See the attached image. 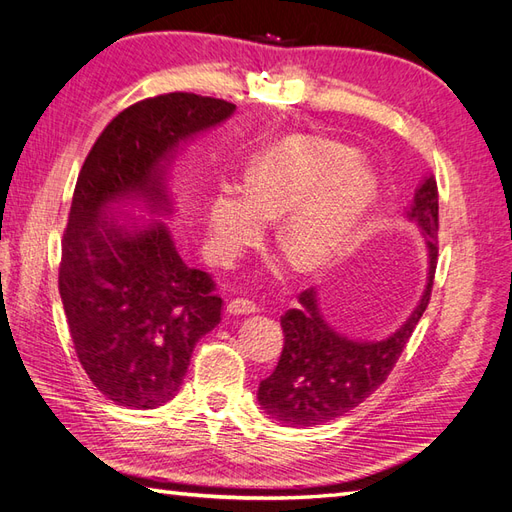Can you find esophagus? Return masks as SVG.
I'll use <instances>...</instances> for the list:
<instances>
[{"label":"esophagus","mask_w":512,"mask_h":512,"mask_svg":"<svg viewBox=\"0 0 512 512\" xmlns=\"http://www.w3.org/2000/svg\"><path fill=\"white\" fill-rule=\"evenodd\" d=\"M227 312L233 316H242V314H255L257 305L248 299H233L227 303Z\"/></svg>","instance_id":"obj_1"}]
</instances>
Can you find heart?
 I'll use <instances>...</instances> for the list:
<instances>
[{"label":"heart","mask_w":512,"mask_h":512,"mask_svg":"<svg viewBox=\"0 0 512 512\" xmlns=\"http://www.w3.org/2000/svg\"><path fill=\"white\" fill-rule=\"evenodd\" d=\"M375 196L371 170L334 141L294 135L253 161L244 189L220 187L207 205L211 253L231 261L279 220L277 240L305 270L334 261Z\"/></svg>","instance_id":"1"}]
</instances>
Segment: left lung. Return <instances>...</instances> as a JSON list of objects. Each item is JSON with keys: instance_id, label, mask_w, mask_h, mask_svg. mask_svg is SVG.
Returning <instances> with one entry per match:
<instances>
[{"instance_id": "1", "label": "left lung", "mask_w": 512, "mask_h": 512, "mask_svg": "<svg viewBox=\"0 0 512 512\" xmlns=\"http://www.w3.org/2000/svg\"><path fill=\"white\" fill-rule=\"evenodd\" d=\"M406 218L425 235L427 285L419 305L395 334L384 340H353L331 327L314 288L299 294V307L281 316L283 351L275 371L259 384V406L292 427H314L358 408L386 382L414 327L430 303L438 259V187L423 178Z\"/></svg>"}]
</instances>
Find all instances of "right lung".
I'll return each mask as SVG.
<instances>
[{
  "label": "right lung",
  "instance_id": "1",
  "mask_svg": "<svg viewBox=\"0 0 512 512\" xmlns=\"http://www.w3.org/2000/svg\"><path fill=\"white\" fill-rule=\"evenodd\" d=\"M233 111L231 102L181 91L141 100L113 117L82 163L58 290L82 368L117 406L152 410L176 395L196 342L220 323L222 299L161 222L139 227L109 213L128 200L172 213L165 181L178 146Z\"/></svg>",
  "mask_w": 512,
  "mask_h": 512
}]
</instances>
